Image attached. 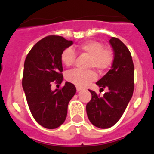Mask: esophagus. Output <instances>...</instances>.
I'll return each mask as SVG.
<instances>
[{
    "label": "esophagus",
    "instance_id": "obj_1",
    "mask_svg": "<svg viewBox=\"0 0 154 154\" xmlns=\"http://www.w3.org/2000/svg\"><path fill=\"white\" fill-rule=\"evenodd\" d=\"M76 90H77V92H80V91L82 90V89L81 88H80V87H76Z\"/></svg>",
    "mask_w": 154,
    "mask_h": 154
}]
</instances>
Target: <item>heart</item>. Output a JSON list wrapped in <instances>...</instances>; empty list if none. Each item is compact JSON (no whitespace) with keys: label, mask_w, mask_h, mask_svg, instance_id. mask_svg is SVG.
I'll use <instances>...</instances> for the list:
<instances>
[{"label":"heart","mask_w":154,"mask_h":154,"mask_svg":"<svg viewBox=\"0 0 154 154\" xmlns=\"http://www.w3.org/2000/svg\"><path fill=\"white\" fill-rule=\"evenodd\" d=\"M79 51L85 53L91 57L89 67H94L99 72H103L111 66L113 61V53L109 48L97 41H88L78 46ZM75 54L72 48H67L61 54V61L65 66H70L74 63ZM65 79L70 83L78 87H85L96 79L93 71H82L73 69L65 74Z\"/></svg>","instance_id":"b5f03b06"}]
</instances>
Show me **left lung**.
Masks as SVG:
<instances>
[{
    "instance_id": "obj_1",
    "label": "left lung",
    "mask_w": 154,
    "mask_h": 154,
    "mask_svg": "<svg viewBox=\"0 0 154 154\" xmlns=\"http://www.w3.org/2000/svg\"><path fill=\"white\" fill-rule=\"evenodd\" d=\"M113 61L108 72L96 82L102 89L107 88L100 98L92 90V99L86 105V112L92 125L107 129L117 123L130 101L134 89V65L131 54L116 38H111Z\"/></svg>"
}]
</instances>
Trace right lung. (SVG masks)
I'll list each match as a JSON object with an SVG mask.
<instances>
[{"instance_id":"1","label":"right lung","mask_w":154,"mask_h":154,"mask_svg":"<svg viewBox=\"0 0 154 154\" xmlns=\"http://www.w3.org/2000/svg\"><path fill=\"white\" fill-rule=\"evenodd\" d=\"M72 44L61 36L45 37L33 46L24 61L22 87L28 107L35 120L47 129L58 128L65 122L68 105L76 92L69 82L62 89H51L53 82L63 81L61 54Z\"/></svg>"}]
</instances>
